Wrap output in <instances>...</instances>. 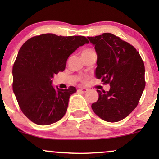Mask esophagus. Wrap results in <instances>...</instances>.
Segmentation results:
<instances>
[{"label":"esophagus","instance_id":"1","mask_svg":"<svg viewBox=\"0 0 159 159\" xmlns=\"http://www.w3.org/2000/svg\"><path fill=\"white\" fill-rule=\"evenodd\" d=\"M78 90H79L80 92L82 93H86L87 92H88V89H86V88H80Z\"/></svg>","mask_w":159,"mask_h":159}]
</instances>
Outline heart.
Segmentation results:
<instances>
[{
  "label": "heart",
  "instance_id": "b5f03b06",
  "mask_svg": "<svg viewBox=\"0 0 159 159\" xmlns=\"http://www.w3.org/2000/svg\"><path fill=\"white\" fill-rule=\"evenodd\" d=\"M93 51L92 49H90V48H87L85 50H84L83 51H82V53H90V52H93Z\"/></svg>",
  "mask_w": 159,
  "mask_h": 159
}]
</instances>
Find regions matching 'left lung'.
I'll return each mask as SVG.
<instances>
[{
    "mask_svg": "<svg viewBox=\"0 0 159 159\" xmlns=\"http://www.w3.org/2000/svg\"><path fill=\"white\" fill-rule=\"evenodd\" d=\"M88 38L97 54L95 77L110 84L108 91L97 90L98 100L91 107L104 121L122 120L136 108L144 90V63L132 45L111 33Z\"/></svg>",
    "mask_w": 159,
    "mask_h": 159,
    "instance_id": "obj_1",
    "label": "left lung"
}]
</instances>
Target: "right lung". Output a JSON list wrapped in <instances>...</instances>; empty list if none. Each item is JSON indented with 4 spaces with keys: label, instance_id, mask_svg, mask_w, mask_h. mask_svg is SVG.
Listing matches in <instances>:
<instances>
[{
    "label": "right lung",
    "instance_id": "add662e5",
    "mask_svg": "<svg viewBox=\"0 0 159 159\" xmlns=\"http://www.w3.org/2000/svg\"><path fill=\"white\" fill-rule=\"evenodd\" d=\"M84 36H58L47 33L24 43L12 69L13 91L23 114L39 125L59 121L66 114L75 87L60 89L52 78L66 67L69 56L88 43Z\"/></svg>",
    "mask_w": 159,
    "mask_h": 159
}]
</instances>
